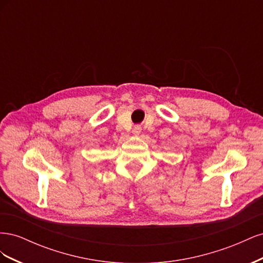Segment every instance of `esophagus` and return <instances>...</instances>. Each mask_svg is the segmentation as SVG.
Returning <instances> with one entry per match:
<instances>
[{
	"instance_id": "esophagus-1",
	"label": "esophagus",
	"mask_w": 263,
	"mask_h": 263,
	"mask_svg": "<svg viewBox=\"0 0 263 263\" xmlns=\"http://www.w3.org/2000/svg\"><path fill=\"white\" fill-rule=\"evenodd\" d=\"M140 132H141V127L138 126V125H136L133 128V133H134V135H136V136H137V135H139Z\"/></svg>"
}]
</instances>
